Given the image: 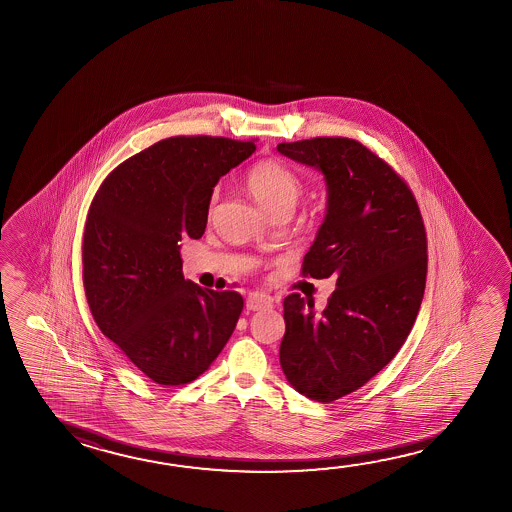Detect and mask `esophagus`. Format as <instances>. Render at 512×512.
Segmentation results:
<instances>
[{
    "mask_svg": "<svg viewBox=\"0 0 512 512\" xmlns=\"http://www.w3.org/2000/svg\"><path fill=\"white\" fill-rule=\"evenodd\" d=\"M271 298L266 295H259V293H253V295L246 298V309L248 311H262V309H269L271 307Z\"/></svg>",
    "mask_w": 512,
    "mask_h": 512,
    "instance_id": "esophagus-1",
    "label": "esophagus"
}]
</instances>
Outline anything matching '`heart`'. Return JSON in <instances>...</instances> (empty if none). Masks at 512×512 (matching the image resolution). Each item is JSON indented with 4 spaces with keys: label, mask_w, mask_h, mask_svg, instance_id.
Here are the masks:
<instances>
[{
    "label": "heart",
    "mask_w": 512,
    "mask_h": 512,
    "mask_svg": "<svg viewBox=\"0 0 512 512\" xmlns=\"http://www.w3.org/2000/svg\"><path fill=\"white\" fill-rule=\"evenodd\" d=\"M246 187L269 216L280 210L293 212L296 201L302 196V181L277 160L255 163L246 176Z\"/></svg>",
    "instance_id": "obj_1"
}]
</instances>
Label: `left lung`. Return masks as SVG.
I'll use <instances>...</instances> for the list:
<instances>
[{"instance_id":"obj_1","label":"left lung","mask_w":512,"mask_h":512,"mask_svg":"<svg viewBox=\"0 0 512 512\" xmlns=\"http://www.w3.org/2000/svg\"><path fill=\"white\" fill-rule=\"evenodd\" d=\"M277 151L323 174L327 208L302 273L336 278L323 313L298 293L284 298L280 367L296 392L331 403L376 376L412 331L426 232L412 190L356 140L322 136Z\"/></svg>"}]
</instances>
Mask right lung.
Segmentation results:
<instances>
[{
  "label": "right lung",
  "mask_w": 512,
  "mask_h": 512,
  "mask_svg": "<svg viewBox=\"0 0 512 512\" xmlns=\"http://www.w3.org/2000/svg\"><path fill=\"white\" fill-rule=\"evenodd\" d=\"M255 149L219 136H172L120 163L93 198L82 241L91 314L158 385L201 376L241 316L237 291L185 280L180 241L205 234L217 181Z\"/></svg>",
  "instance_id": "1"
}]
</instances>
